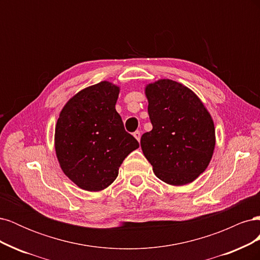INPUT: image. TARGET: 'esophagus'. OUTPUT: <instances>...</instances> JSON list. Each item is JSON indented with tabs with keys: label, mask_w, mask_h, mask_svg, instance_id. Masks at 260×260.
<instances>
[{
	"label": "esophagus",
	"mask_w": 260,
	"mask_h": 260,
	"mask_svg": "<svg viewBox=\"0 0 260 260\" xmlns=\"http://www.w3.org/2000/svg\"><path fill=\"white\" fill-rule=\"evenodd\" d=\"M133 137H135L139 142H140V139H141V132L140 131H136L135 133H133Z\"/></svg>",
	"instance_id": "34e87169"
}]
</instances>
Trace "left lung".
Instances as JSON below:
<instances>
[{
    "mask_svg": "<svg viewBox=\"0 0 260 260\" xmlns=\"http://www.w3.org/2000/svg\"><path fill=\"white\" fill-rule=\"evenodd\" d=\"M152 131L141 148L155 176L170 185L191 183L211 160L216 145L214 120L187 86L160 79L145 86Z\"/></svg>",
    "mask_w": 260,
    "mask_h": 260,
    "instance_id": "8db88e82",
    "label": "left lung"
}]
</instances>
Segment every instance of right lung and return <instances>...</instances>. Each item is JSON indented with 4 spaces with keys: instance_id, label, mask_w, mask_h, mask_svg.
Masks as SVG:
<instances>
[{
    "instance_id": "1",
    "label": "right lung",
    "mask_w": 260,
    "mask_h": 260,
    "mask_svg": "<svg viewBox=\"0 0 260 260\" xmlns=\"http://www.w3.org/2000/svg\"><path fill=\"white\" fill-rule=\"evenodd\" d=\"M120 88L108 81L88 86L62 107L55 127V152L62 172L82 190L111 185L139 142L125 132L115 105Z\"/></svg>"
}]
</instances>
